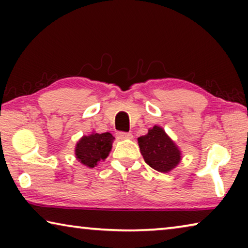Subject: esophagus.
I'll list each match as a JSON object with an SVG mask.
<instances>
[{
    "mask_svg": "<svg viewBox=\"0 0 248 248\" xmlns=\"http://www.w3.org/2000/svg\"><path fill=\"white\" fill-rule=\"evenodd\" d=\"M117 138L121 139V140H130V139L133 138V135L131 133H125V132H118Z\"/></svg>",
    "mask_w": 248,
    "mask_h": 248,
    "instance_id": "1",
    "label": "esophagus"
}]
</instances>
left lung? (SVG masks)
I'll return each mask as SVG.
<instances>
[{
  "mask_svg": "<svg viewBox=\"0 0 248 248\" xmlns=\"http://www.w3.org/2000/svg\"><path fill=\"white\" fill-rule=\"evenodd\" d=\"M138 143L144 161L157 171H171L182 160L181 149L159 125L138 138Z\"/></svg>",
  "mask_w": 248,
  "mask_h": 248,
  "instance_id": "1",
  "label": "left lung"
}]
</instances>
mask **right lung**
Returning a JSON list of instances; mask_svg holds the SVG:
<instances>
[{"label": "right lung", "mask_w": 248, "mask_h": 248, "mask_svg": "<svg viewBox=\"0 0 248 248\" xmlns=\"http://www.w3.org/2000/svg\"><path fill=\"white\" fill-rule=\"evenodd\" d=\"M114 140L115 138L109 132L101 134L93 132L89 135H83L76 144L74 152L77 160L86 167H96L98 162L108 157Z\"/></svg>", "instance_id": "add662e5"}]
</instances>
